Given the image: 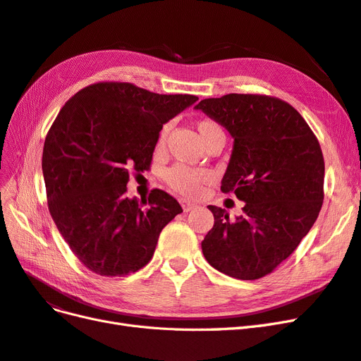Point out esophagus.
<instances>
[{
  "label": "esophagus",
  "instance_id": "1",
  "mask_svg": "<svg viewBox=\"0 0 361 361\" xmlns=\"http://www.w3.org/2000/svg\"><path fill=\"white\" fill-rule=\"evenodd\" d=\"M180 206H182L183 212H190V211H192L194 207H195V204L191 203V202H188V200H180Z\"/></svg>",
  "mask_w": 361,
  "mask_h": 361
}]
</instances>
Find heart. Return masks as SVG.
Instances as JSON below:
<instances>
[{
	"instance_id": "heart-1",
	"label": "heart",
	"mask_w": 361,
	"mask_h": 361,
	"mask_svg": "<svg viewBox=\"0 0 361 361\" xmlns=\"http://www.w3.org/2000/svg\"><path fill=\"white\" fill-rule=\"evenodd\" d=\"M195 128H197V133L204 145H209L211 141L216 138H226L223 126L214 118H209V117L200 118L197 120V123H195ZM167 135H169V125H164L159 130L158 141H157L158 149L162 147L164 143H166ZM209 179H211V174L207 171L194 170L185 166H174L166 171V182L174 191H178L182 195H187V197H195V195H199L203 183Z\"/></svg>"
}]
</instances>
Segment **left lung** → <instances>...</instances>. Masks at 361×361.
<instances>
[{"instance_id": "1", "label": "left lung", "mask_w": 361, "mask_h": 361, "mask_svg": "<svg viewBox=\"0 0 361 361\" xmlns=\"http://www.w3.org/2000/svg\"><path fill=\"white\" fill-rule=\"evenodd\" d=\"M195 108L235 138L221 191L245 202L236 220L207 206L214 227L202 241L203 255L233 279L265 277L293 253L319 215L325 171L319 141L302 116L274 96L231 93Z\"/></svg>"}]
</instances>
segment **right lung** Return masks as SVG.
Instances as JSON below:
<instances>
[{"instance_id": "1", "label": "right lung", "mask_w": 361, "mask_h": 361, "mask_svg": "<svg viewBox=\"0 0 361 361\" xmlns=\"http://www.w3.org/2000/svg\"><path fill=\"white\" fill-rule=\"evenodd\" d=\"M195 101L101 81L75 93L54 120L42 155L48 209L94 274L125 277L147 265L161 231L182 212L158 188L141 203L129 200L126 183L130 173L150 169L162 125Z\"/></svg>"}]
</instances>
